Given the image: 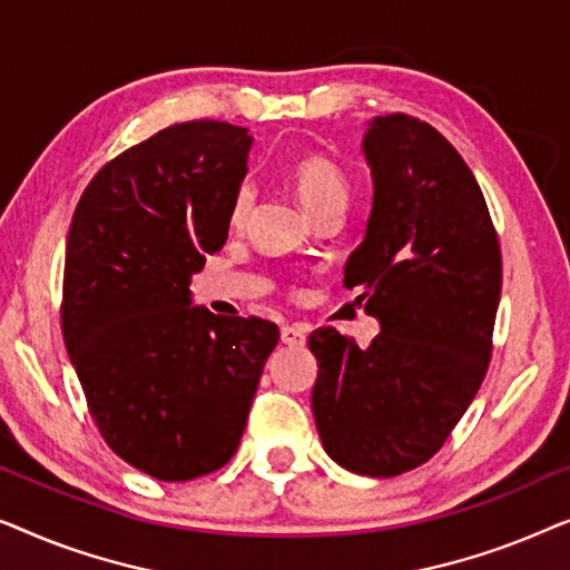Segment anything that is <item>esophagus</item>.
<instances>
[{
	"label": "esophagus",
	"mask_w": 570,
	"mask_h": 570,
	"mask_svg": "<svg viewBox=\"0 0 570 570\" xmlns=\"http://www.w3.org/2000/svg\"><path fill=\"white\" fill-rule=\"evenodd\" d=\"M279 337H283L285 345L301 347L303 342H306V337H308V326H303V324H285L283 330H279Z\"/></svg>",
	"instance_id": "1"
}]
</instances>
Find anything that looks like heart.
<instances>
[{"label": "heart", "mask_w": 570, "mask_h": 570, "mask_svg": "<svg viewBox=\"0 0 570 570\" xmlns=\"http://www.w3.org/2000/svg\"><path fill=\"white\" fill-rule=\"evenodd\" d=\"M287 178H291L293 189L303 202V207H306L314 217L332 213V209L345 213L353 184H350L347 170L342 168L337 160L326 158L322 153H301L298 158H293L291 168H287ZM254 199H256L254 184L240 181L238 189L233 191L230 209H228V217L233 225L246 223V217L254 207Z\"/></svg>", "instance_id": "obj_1"}]
</instances>
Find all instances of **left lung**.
<instances>
[{"mask_svg":"<svg viewBox=\"0 0 570 570\" xmlns=\"http://www.w3.org/2000/svg\"><path fill=\"white\" fill-rule=\"evenodd\" d=\"M363 153L373 209L345 285L361 287L381 332L363 350L334 326L311 334V404L334 462L394 478L446 443L485 379L501 244L470 166L431 124L376 116Z\"/></svg>","mask_w":570,"mask_h":570,"instance_id":"8db88e82","label":"left lung"}]
</instances>
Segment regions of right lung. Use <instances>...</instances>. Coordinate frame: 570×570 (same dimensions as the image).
Returning <instances> with one entry per match:
<instances>
[{"label":"right lung","mask_w":570,"mask_h":570,"mask_svg":"<svg viewBox=\"0 0 570 570\" xmlns=\"http://www.w3.org/2000/svg\"><path fill=\"white\" fill-rule=\"evenodd\" d=\"M248 147L228 121L155 131L92 176L69 225L61 334L90 417L166 482L230 462L279 340L267 318L215 316L189 293L228 238Z\"/></svg>","instance_id":"right-lung-1"}]
</instances>
